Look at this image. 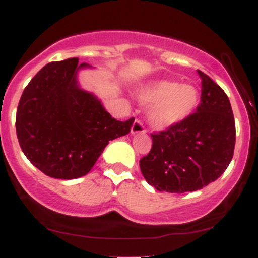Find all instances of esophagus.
<instances>
[{
	"label": "esophagus",
	"instance_id": "obj_1",
	"mask_svg": "<svg viewBox=\"0 0 258 258\" xmlns=\"http://www.w3.org/2000/svg\"><path fill=\"white\" fill-rule=\"evenodd\" d=\"M131 133H132V135H139V133H146V127H144V125L141 122V121L136 120L135 122H133L132 127H131Z\"/></svg>",
	"mask_w": 258,
	"mask_h": 258
}]
</instances>
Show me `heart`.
I'll list each match as a JSON object with an SVG mask.
<instances>
[{
    "instance_id": "1",
    "label": "heart",
    "mask_w": 258,
    "mask_h": 258,
    "mask_svg": "<svg viewBox=\"0 0 258 258\" xmlns=\"http://www.w3.org/2000/svg\"><path fill=\"white\" fill-rule=\"evenodd\" d=\"M137 99L150 106L148 119L159 130L173 127L188 119L200 104L199 88L191 82L179 84L176 80H155L137 92Z\"/></svg>"
}]
</instances>
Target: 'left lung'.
Returning a JSON list of instances; mask_svg holds the SVG:
<instances>
[{
  "label": "left lung",
  "instance_id": "8db88e82",
  "mask_svg": "<svg viewBox=\"0 0 258 258\" xmlns=\"http://www.w3.org/2000/svg\"><path fill=\"white\" fill-rule=\"evenodd\" d=\"M201 78V102L188 119L152 133L149 154L139 161L142 174L156 190L185 193L215 182L230 164L235 147V122L227 94L206 74Z\"/></svg>",
  "mask_w": 258,
  "mask_h": 258
}]
</instances>
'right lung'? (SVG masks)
Segmentation results:
<instances>
[{"label":"right lung","instance_id":"add662e5","mask_svg":"<svg viewBox=\"0 0 258 258\" xmlns=\"http://www.w3.org/2000/svg\"><path fill=\"white\" fill-rule=\"evenodd\" d=\"M78 58L44 65L26 86L16 128L29 161L47 176L74 179L91 171L112 139L131 131L135 119L115 120L102 102L82 90Z\"/></svg>","mask_w":258,"mask_h":258}]
</instances>
